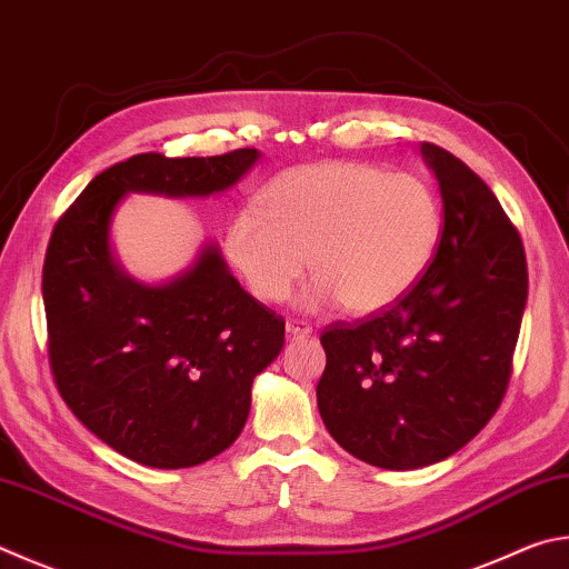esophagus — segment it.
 I'll return each mask as SVG.
<instances>
[{
    "label": "esophagus",
    "mask_w": 569,
    "mask_h": 569,
    "mask_svg": "<svg viewBox=\"0 0 569 569\" xmlns=\"http://www.w3.org/2000/svg\"><path fill=\"white\" fill-rule=\"evenodd\" d=\"M286 333H288V338H308L313 333V330H311V326L301 323V320H288Z\"/></svg>",
    "instance_id": "esophagus-1"
}]
</instances>
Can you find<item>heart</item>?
Returning a JSON list of instances; mask_svg holds the SVG:
<instances>
[{"instance_id": "1", "label": "heart", "mask_w": 569, "mask_h": 569, "mask_svg": "<svg viewBox=\"0 0 569 569\" xmlns=\"http://www.w3.org/2000/svg\"><path fill=\"white\" fill-rule=\"evenodd\" d=\"M261 199L263 211L249 206L236 213L226 249L266 303L288 301L311 266V306L380 313L426 276L442 233L440 201L426 181L370 163L288 169Z\"/></svg>"}]
</instances>
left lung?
<instances>
[{
  "label": "left lung",
  "mask_w": 569,
  "mask_h": 569,
  "mask_svg": "<svg viewBox=\"0 0 569 569\" xmlns=\"http://www.w3.org/2000/svg\"><path fill=\"white\" fill-rule=\"evenodd\" d=\"M420 157L442 199L430 268L388 311L320 336V418L383 470L426 468L478 436L508 388L528 303L522 241L488 183L436 143Z\"/></svg>",
  "instance_id": "obj_1"
}]
</instances>
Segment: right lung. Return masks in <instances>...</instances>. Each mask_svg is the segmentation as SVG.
Listing matches in <instances>:
<instances>
[{"label":"right lung","mask_w":569,"mask_h":569,"mask_svg":"<svg viewBox=\"0 0 569 569\" xmlns=\"http://www.w3.org/2000/svg\"><path fill=\"white\" fill-rule=\"evenodd\" d=\"M258 161L256 149L137 153L91 179L51 233L41 273L51 373L71 412L133 462L193 468L233 446L286 323L243 291L213 241L167 281L133 278L113 253V216L129 193H223Z\"/></svg>","instance_id":"add662e5"}]
</instances>
